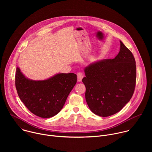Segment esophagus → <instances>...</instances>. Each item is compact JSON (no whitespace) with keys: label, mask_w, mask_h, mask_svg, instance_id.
Wrapping results in <instances>:
<instances>
[{"label":"esophagus","mask_w":152,"mask_h":152,"mask_svg":"<svg viewBox=\"0 0 152 152\" xmlns=\"http://www.w3.org/2000/svg\"><path fill=\"white\" fill-rule=\"evenodd\" d=\"M77 80L78 82H81L83 77V75L82 73H78L77 74Z\"/></svg>","instance_id":"obj_1"}]
</instances>
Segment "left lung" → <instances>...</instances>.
Instances as JSON below:
<instances>
[{
    "mask_svg": "<svg viewBox=\"0 0 152 152\" xmlns=\"http://www.w3.org/2000/svg\"><path fill=\"white\" fill-rule=\"evenodd\" d=\"M118 55L113 59L99 60L84 69L82 82L90 110L100 117L114 115L131 100L137 77L135 58L120 41Z\"/></svg>",
    "mask_w": 152,
    "mask_h": 152,
    "instance_id": "left-lung-1",
    "label": "left lung"
}]
</instances>
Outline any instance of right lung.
Here are the masks:
<instances>
[{
  "label": "right lung",
  "instance_id": "right-lung-1",
  "mask_svg": "<svg viewBox=\"0 0 152 152\" xmlns=\"http://www.w3.org/2000/svg\"><path fill=\"white\" fill-rule=\"evenodd\" d=\"M15 87L28 109L41 118H50L60 112L77 82V75L57 73L45 79L35 80L26 77L17 67Z\"/></svg>",
  "mask_w": 152,
  "mask_h": 152
}]
</instances>
